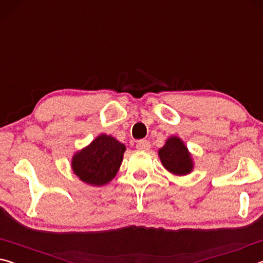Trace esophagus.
I'll return each instance as SVG.
<instances>
[{
  "instance_id": "34e87169",
  "label": "esophagus",
  "mask_w": 263,
  "mask_h": 263,
  "mask_svg": "<svg viewBox=\"0 0 263 263\" xmlns=\"http://www.w3.org/2000/svg\"><path fill=\"white\" fill-rule=\"evenodd\" d=\"M136 147L139 151H148L151 148V142L148 140H139L137 142Z\"/></svg>"
}]
</instances>
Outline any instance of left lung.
Segmentation results:
<instances>
[{
	"label": "left lung",
	"mask_w": 263,
	"mask_h": 263,
	"mask_svg": "<svg viewBox=\"0 0 263 263\" xmlns=\"http://www.w3.org/2000/svg\"><path fill=\"white\" fill-rule=\"evenodd\" d=\"M159 157L163 167L175 175H186L193 171L191 154L179 137L168 138L163 147L159 149Z\"/></svg>",
	"instance_id": "1"
}]
</instances>
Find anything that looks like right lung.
Masks as SVG:
<instances>
[{"label":"right lung","mask_w":263,"mask_h":263,"mask_svg":"<svg viewBox=\"0 0 263 263\" xmlns=\"http://www.w3.org/2000/svg\"><path fill=\"white\" fill-rule=\"evenodd\" d=\"M125 145L114 137L101 135L73 155L74 174L84 183L101 186L114 179L123 161Z\"/></svg>","instance_id":"add662e5"}]
</instances>
